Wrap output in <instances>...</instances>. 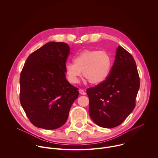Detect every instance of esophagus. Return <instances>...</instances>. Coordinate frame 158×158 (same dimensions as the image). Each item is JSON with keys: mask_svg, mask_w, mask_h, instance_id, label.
I'll return each mask as SVG.
<instances>
[{"mask_svg": "<svg viewBox=\"0 0 158 158\" xmlns=\"http://www.w3.org/2000/svg\"><path fill=\"white\" fill-rule=\"evenodd\" d=\"M79 93L81 94H82V95H85L86 94V93L84 91V90H82V89H79Z\"/></svg>", "mask_w": 158, "mask_h": 158, "instance_id": "esophagus-1", "label": "esophagus"}]
</instances>
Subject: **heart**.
I'll use <instances>...</instances> for the list:
<instances>
[{
  "instance_id": "1",
  "label": "heart",
  "mask_w": 158,
  "mask_h": 158,
  "mask_svg": "<svg viewBox=\"0 0 158 158\" xmlns=\"http://www.w3.org/2000/svg\"><path fill=\"white\" fill-rule=\"evenodd\" d=\"M73 62H67L65 66V74L69 81L76 84L82 76L92 84H99L109 77L112 58L104 51L85 49L77 53Z\"/></svg>"
}]
</instances>
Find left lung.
<instances>
[{
  "instance_id": "8db88e82",
  "label": "left lung",
  "mask_w": 158,
  "mask_h": 158,
  "mask_svg": "<svg viewBox=\"0 0 158 158\" xmlns=\"http://www.w3.org/2000/svg\"><path fill=\"white\" fill-rule=\"evenodd\" d=\"M139 85L136 62L129 52L119 46L107 79L86 91L92 120L104 128L120 125L136 106Z\"/></svg>"
}]
</instances>
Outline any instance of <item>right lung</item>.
I'll return each instance as SVG.
<instances>
[{
    "mask_svg": "<svg viewBox=\"0 0 158 158\" xmlns=\"http://www.w3.org/2000/svg\"><path fill=\"white\" fill-rule=\"evenodd\" d=\"M70 48L51 42L29 55L20 76V102L31 123L56 129L65 124L79 96L78 88L65 77Z\"/></svg>",
    "mask_w": 158,
    "mask_h": 158,
    "instance_id": "add662e5",
    "label": "right lung"
}]
</instances>
